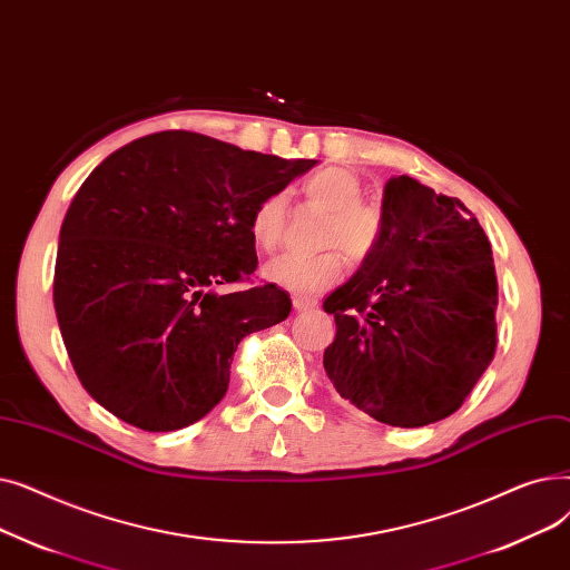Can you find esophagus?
Wrapping results in <instances>:
<instances>
[{
  "instance_id": "34e87169",
  "label": "esophagus",
  "mask_w": 570,
  "mask_h": 570,
  "mask_svg": "<svg viewBox=\"0 0 570 570\" xmlns=\"http://www.w3.org/2000/svg\"><path fill=\"white\" fill-rule=\"evenodd\" d=\"M292 306H294L296 311H299V313H306V311H313V308L317 306V302H313V299H299V296H294Z\"/></svg>"
}]
</instances>
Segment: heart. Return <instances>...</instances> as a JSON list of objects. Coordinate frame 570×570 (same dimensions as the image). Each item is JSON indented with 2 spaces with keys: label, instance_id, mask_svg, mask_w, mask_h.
<instances>
[{
  "label": "heart",
  "instance_id": "obj_1",
  "mask_svg": "<svg viewBox=\"0 0 570 570\" xmlns=\"http://www.w3.org/2000/svg\"><path fill=\"white\" fill-rule=\"evenodd\" d=\"M302 195L311 206L327 210V220H324L317 236V246L327 250L311 257H276L266 264L264 276L292 294L317 296L334 287L343 276L341 253L352 262H362L373 253L377 238H381V215L373 206L362 202V178L341 167L322 169L306 178ZM285 229L287 197L283 193L264 195L248 215L253 243L264 253H274L281 248Z\"/></svg>",
  "mask_w": 570,
  "mask_h": 570
}]
</instances>
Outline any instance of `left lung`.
I'll list each match as a JSON object with an SVG mask.
<instances>
[{"label": "left lung", "mask_w": 570, "mask_h": 570, "mask_svg": "<svg viewBox=\"0 0 570 570\" xmlns=\"http://www.w3.org/2000/svg\"><path fill=\"white\" fill-rule=\"evenodd\" d=\"M497 299L492 246L475 215L411 176L392 178L377 246L324 302L336 317L324 371L377 422H439L494 360Z\"/></svg>", "instance_id": "8db88e82"}]
</instances>
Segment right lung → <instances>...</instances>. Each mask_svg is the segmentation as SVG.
<instances>
[{
	"label": "right lung",
	"instance_id": "1",
	"mask_svg": "<svg viewBox=\"0 0 570 570\" xmlns=\"http://www.w3.org/2000/svg\"><path fill=\"white\" fill-rule=\"evenodd\" d=\"M313 165L171 129L108 155L80 185L52 302L78 381L108 413L174 431L225 396L238 343L292 311L278 285H250L248 215Z\"/></svg>",
	"mask_w": 570,
	"mask_h": 570
}]
</instances>
